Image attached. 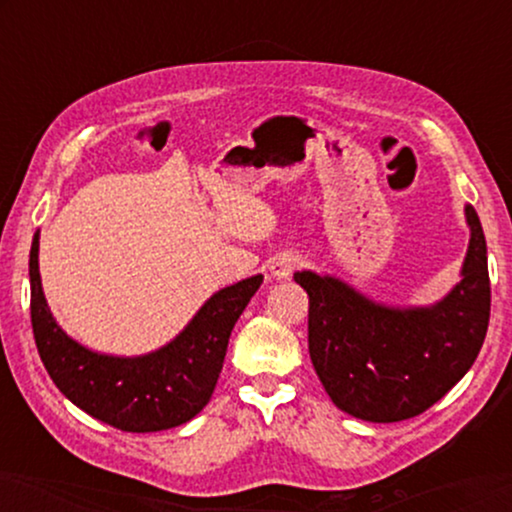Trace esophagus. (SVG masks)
<instances>
[{"label":"esophagus","mask_w":512,"mask_h":512,"mask_svg":"<svg viewBox=\"0 0 512 512\" xmlns=\"http://www.w3.org/2000/svg\"><path fill=\"white\" fill-rule=\"evenodd\" d=\"M303 265H305L303 256H298V254H279V256L272 258L270 272L277 279H286L289 275H293V272H296L298 268H303Z\"/></svg>","instance_id":"obj_1"}]
</instances>
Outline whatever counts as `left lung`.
<instances>
[{
	"instance_id": "8db88e82",
	"label": "left lung",
	"mask_w": 512,
	"mask_h": 512,
	"mask_svg": "<svg viewBox=\"0 0 512 512\" xmlns=\"http://www.w3.org/2000/svg\"><path fill=\"white\" fill-rule=\"evenodd\" d=\"M466 221L471 244L461 282L433 307H384L340 279L296 272V282L310 296V359L342 412L377 424L417 417L478 359L492 289L485 233L471 205Z\"/></svg>"
}]
</instances>
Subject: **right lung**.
I'll use <instances>...</instances> for the list:
<instances>
[{
    "mask_svg": "<svg viewBox=\"0 0 512 512\" xmlns=\"http://www.w3.org/2000/svg\"><path fill=\"white\" fill-rule=\"evenodd\" d=\"M263 275L226 286L202 305L191 324L158 352L121 359L67 338L48 310L39 277V233L30 251L32 331L44 368L62 394L90 417L130 433L186 424L209 403L226 359L235 321Z\"/></svg>",
    "mask_w": 512,
    "mask_h": 512,
    "instance_id": "right-lung-1",
    "label": "right lung"
}]
</instances>
